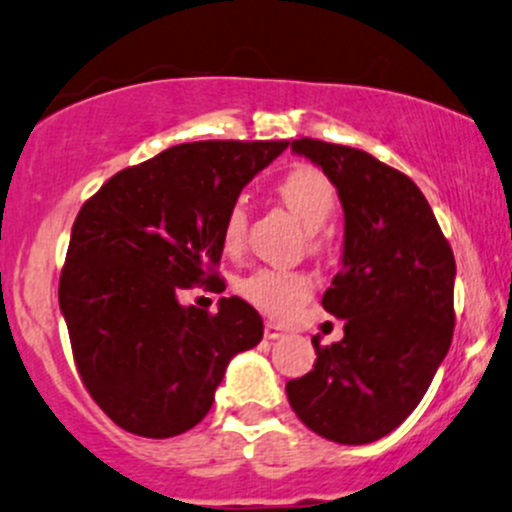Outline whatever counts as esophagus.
<instances>
[{
    "label": "esophagus",
    "mask_w": 512,
    "mask_h": 512,
    "mask_svg": "<svg viewBox=\"0 0 512 512\" xmlns=\"http://www.w3.org/2000/svg\"><path fill=\"white\" fill-rule=\"evenodd\" d=\"M263 336H266L268 341H275V338L283 336V329H280V326L271 324V321H266V329H263Z\"/></svg>",
    "instance_id": "34e87169"
}]
</instances>
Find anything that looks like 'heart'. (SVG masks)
Instances as JSON below:
<instances>
[{"instance_id":"obj_1","label":"heart","mask_w":512,"mask_h":512,"mask_svg":"<svg viewBox=\"0 0 512 512\" xmlns=\"http://www.w3.org/2000/svg\"><path fill=\"white\" fill-rule=\"evenodd\" d=\"M278 193L292 215L312 232L324 227L336 208V188L317 166L300 164L287 171L283 181L278 183ZM244 232L246 210L234 203L222 222V246L227 251H237L244 241ZM237 290L246 302L254 304L268 317L287 319L307 302L312 280L304 273L285 271V268H258L239 280Z\"/></svg>"}]
</instances>
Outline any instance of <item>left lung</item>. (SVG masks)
Segmentation results:
<instances>
[{
  "label": "left lung",
  "mask_w": 512,
  "mask_h": 512,
  "mask_svg": "<svg viewBox=\"0 0 512 512\" xmlns=\"http://www.w3.org/2000/svg\"><path fill=\"white\" fill-rule=\"evenodd\" d=\"M321 166L343 205L341 271L321 297L343 338L321 346L317 363L285 384L309 430L341 445L392 433L421 404L455 331V256L426 195L409 176L363 149L292 142Z\"/></svg>",
  "instance_id": "left-lung-1"
}]
</instances>
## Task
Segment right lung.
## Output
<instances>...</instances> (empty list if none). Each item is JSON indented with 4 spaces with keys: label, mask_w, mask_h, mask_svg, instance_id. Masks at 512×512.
<instances>
[{
    "label": "right lung",
    "mask_w": 512,
    "mask_h": 512,
    "mask_svg": "<svg viewBox=\"0 0 512 512\" xmlns=\"http://www.w3.org/2000/svg\"><path fill=\"white\" fill-rule=\"evenodd\" d=\"M287 142H188L118 171L72 225L60 309L79 377L116 426L174 438L198 426L229 360L263 321L241 297L217 312L179 292L220 280L222 222Z\"/></svg>",
    "instance_id": "add662e5"
}]
</instances>
